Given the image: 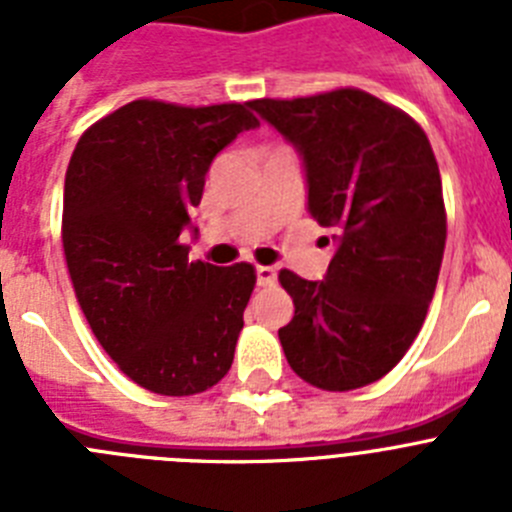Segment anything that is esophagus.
Listing matches in <instances>:
<instances>
[{"mask_svg":"<svg viewBox=\"0 0 512 512\" xmlns=\"http://www.w3.org/2000/svg\"><path fill=\"white\" fill-rule=\"evenodd\" d=\"M277 282V269L274 266H256V284L259 287H271Z\"/></svg>","mask_w":512,"mask_h":512,"instance_id":"34e87169","label":"esophagus"}]
</instances>
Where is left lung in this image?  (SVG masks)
Returning a JSON list of instances; mask_svg holds the SVG:
<instances>
[{"instance_id": "1", "label": "left lung", "mask_w": 512, "mask_h": 512, "mask_svg": "<svg viewBox=\"0 0 512 512\" xmlns=\"http://www.w3.org/2000/svg\"><path fill=\"white\" fill-rule=\"evenodd\" d=\"M295 146L307 212L333 230L323 282L284 269L295 318L279 328L297 377L348 392L390 372L418 336L446 246L441 174L418 122L359 89L253 99Z\"/></svg>"}]
</instances>
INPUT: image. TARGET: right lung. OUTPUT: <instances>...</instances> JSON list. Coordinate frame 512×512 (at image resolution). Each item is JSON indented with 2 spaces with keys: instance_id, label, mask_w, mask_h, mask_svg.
<instances>
[{
  "instance_id": "add662e5",
  "label": "right lung",
  "mask_w": 512,
  "mask_h": 512,
  "mask_svg": "<svg viewBox=\"0 0 512 512\" xmlns=\"http://www.w3.org/2000/svg\"><path fill=\"white\" fill-rule=\"evenodd\" d=\"M259 120L246 104L135 99L81 135L63 187V251L76 300L120 372L156 395L228 374L253 266L189 261L212 158Z\"/></svg>"
}]
</instances>
